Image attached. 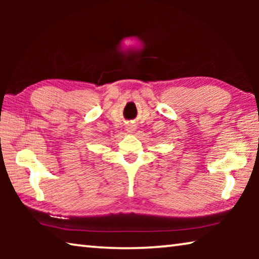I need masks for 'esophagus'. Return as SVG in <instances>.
<instances>
[{"instance_id":"1","label":"esophagus","mask_w":259,"mask_h":259,"mask_svg":"<svg viewBox=\"0 0 259 259\" xmlns=\"http://www.w3.org/2000/svg\"><path fill=\"white\" fill-rule=\"evenodd\" d=\"M126 130H128L129 134L134 133V131H135V125L134 124H128V126H126Z\"/></svg>"}]
</instances>
